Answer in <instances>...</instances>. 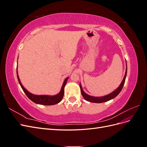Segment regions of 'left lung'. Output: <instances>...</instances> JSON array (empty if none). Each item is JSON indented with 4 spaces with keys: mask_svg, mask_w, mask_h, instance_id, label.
<instances>
[{
    "mask_svg": "<svg viewBox=\"0 0 147 147\" xmlns=\"http://www.w3.org/2000/svg\"><path fill=\"white\" fill-rule=\"evenodd\" d=\"M126 75H127V64H126V72H125V75H124L122 82L121 83V84H120V85L118 86V88L117 89V90H115L113 92H111L110 94H109L108 95L103 96V97L91 96L90 95L86 94V93L84 92V91L83 90V89H82L81 84H80V89H81L82 94L83 97H84V99H85L87 101H88V102H94V103H102V102H107L108 100H110L111 99L115 98V97L117 96L119 93L121 92L122 88L124 86V82H125Z\"/></svg>",
    "mask_w": 147,
    "mask_h": 147,
    "instance_id": "obj_1",
    "label": "left lung"
}]
</instances>
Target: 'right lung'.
<instances>
[{
	"instance_id": "1",
	"label": "right lung",
	"mask_w": 147,
	"mask_h": 147,
	"mask_svg": "<svg viewBox=\"0 0 147 147\" xmlns=\"http://www.w3.org/2000/svg\"><path fill=\"white\" fill-rule=\"evenodd\" d=\"M17 73V77L19 83L20 84L21 87L23 89V91L25 92V94L28 97V98L32 100V102H35L37 104L40 105H55L57 103H59L63 99V97L64 94V87L65 84L67 81L68 78L67 77L63 83V86H62L61 91L58 93V94L55 95V96H48V95H35L32 94V93L29 92L28 90H26L24 88V86L22 85V84L20 82V80L19 78V76L18 75V70L16 71Z\"/></svg>"
}]
</instances>
